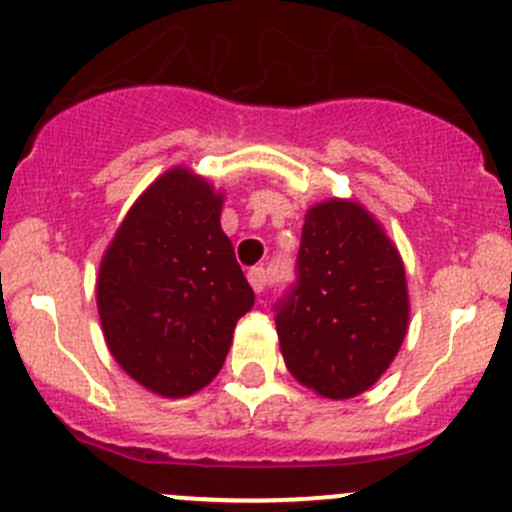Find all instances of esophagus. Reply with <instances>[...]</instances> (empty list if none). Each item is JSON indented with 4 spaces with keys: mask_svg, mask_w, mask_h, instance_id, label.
<instances>
[{
    "mask_svg": "<svg viewBox=\"0 0 512 512\" xmlns=\"http://www.w3.org/2000/svg\"><path fill=\"white\" fill-rule=\"evenodd\" d=\"M247 280H250V285H252V289H255L257 294L260 292H265L267 289V272H265V267H252L250 272H247Z\"/></svg>",
    "mask_w": 512,
    "mask_h": 512,
    "instance_id": "esophagus-1",
    "label": "esophagus"
}]
</instances>
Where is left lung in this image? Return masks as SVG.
I'll list each match as a JSON object with an SVG mask.
<instances>
[{
  "label": "left lung",
  "instance_id": "8db88e82",
  "mask_svg": "<svg viewBox=\"0 0 512 512\" xmlns=\"http://www.w3.org/2000/svg\"><path fill=\"white\" fill-rule=\"evenodd\" d=\"M275 312L289 374L324 399L359 396L389 369L409 329L399 250L359 203L312 205L297 282Z\"/></svg>",
  "mask_w": 512,
  "mask_h": 512
}]
</instances>
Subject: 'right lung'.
I'll list each match as a JSON object with an SVG mask.
<instances>
[{"label":"right lung","mask_w":512,"mask_h":512,"mask_svg":"<svg viewBox=\"0 0 512 512\" xmlns=\"http://www.w3.org/2000/svg\"><path fill=\"white\" fill-rule=\"evenodd\" d=\"M220 210L223 195L208 180L170 168L133 203L101 260L96 302L108 349L158 396L208 386L255 304Z\"/></svg>","instance_id":"right-lung-1"}]
</instances>
